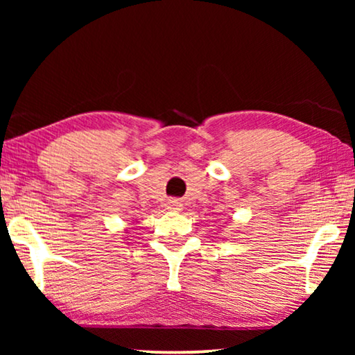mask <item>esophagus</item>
I'll list each match as a JSON object with an SVG mask.
<instances>
[{"instance_id":"1","label":"esophagus","mask_w":355,"mask_h":355,"mask_svg":"<svg viewBox=\"0 0 355 355\" xmlns=\"http://www.w3.org/2000/svg\"><path fill=\"white\" fill-rule=\"evenodd\" d=\"M168 208H169V210H173V211L181 210L182 202L179 200V198H169V200H168Z\"/></svg>"}]
</instances>
